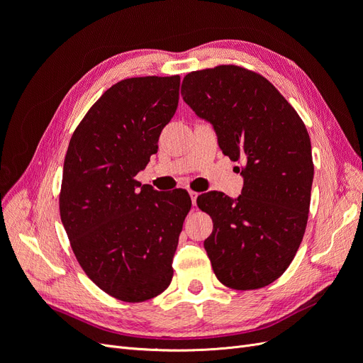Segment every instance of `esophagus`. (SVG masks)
I'll list each match as a JSON object with an SVG mask.
<instances>
[{
	"label": "esophagus",
	"mask_w": 363,
	"mask_h": 363,
	"mask_svg": "<svg viewBox=\"0 0 363 363\" xmlns=\"http://www.w3.org/2000/svg\"><path fill=\"white\" fill-rule=\"evenodd\" d=\"M189 195H191V200H192V203L195 204V203H196V196H199V192H195V191H189Z\"/></svg>",
	"instance_id": "1"
}]
</instances>
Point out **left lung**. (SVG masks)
<instances>
[{
    "label": "left lung",
    "mask_w": 363,
    "mask_h": 363,
    "mask_svg": "<svg viewBox=\"0 0 363 363\" xmlns=\"http://www.w3.org/2000/svg\"><path fill=\"white\" fill-rule=\"evenodd\" d=\"M182 96L218 135L219 148L242 163L238 200L201 194L196 204L211 215L204 240L216 279L251 291L268 286L288 269L303 240L311 207V138L295 108L260 74L236 65L192 71Z\"/></svg>",
    "instance_id": "left-lung-1"
}]
</instances>
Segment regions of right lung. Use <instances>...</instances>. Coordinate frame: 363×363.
<instances>
[{
  "label": "right lung",
  "instance_id": "right-lung-1",
  "mask_svg": "<svg viewBox=\"0 0 363 363\" xmlns=\"http://www.w3.org/2000/svg\"><path fill=\"white\" fill-rule=\"evenodd\" d=\"M179 91L180 75L118 82L87 111L65 156L59 208L71 248L86 276L121 301L155 298L174 276L191 196L135 177L157 152Z\"/></svg>",
  "mask_w": 363,
  "mask_h": 363
}]
</instances>
